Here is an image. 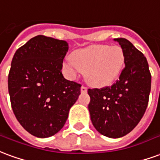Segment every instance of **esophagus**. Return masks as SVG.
I'll return each instance as SVG.
<instances>
[{"label": "esophagus", "mask_w": 160, "mask_h": 160, "mask_svg": "<svg viewBox=\"0 0 160 160\" xmlns=\"http://www.w3.org/2000/svg\"><path fill=\"white\" fill-rule=\"evenodd\" d=\"M80 92H82V93H86V92H87V87L85 86H82L80 87Z\"/></svg>", "instance_id": "esophagus-1"}]
</instances>
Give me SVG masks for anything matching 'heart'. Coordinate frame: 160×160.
<instances>
[{"label":"heart","mask_w":160,"mask_h":160,"mask_svg":"<svg viewBox=\"0 0 160 160\" xmlns=\"http://www.w3.org/2000/svg\"><path fill=\"white\" fill-rule=\"evenodd\" d=\"M125 53L119 46L93 45L79 49L62 64L71 79L86 71L87 82L96 87L109 86L119 77L125 65Z\"/></svg>","instance_id":"obj_1"}]
</instances>
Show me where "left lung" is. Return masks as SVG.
I'll list each match as a JSON object with an SVG mask.
<instances>
[{
	"label": "left lung",
	"instance_id": "1",
	"mask_svg": "<svg viewBox=\"0 0 160 160\" xmlns=\"http://www.w3.org/2000/svg\"><path fill=\"white\" fill-rule=\"evenodd\" d=\"M125 53V68L111 86L88 89L91 120L105 137L119 138L130 133L146 111L151 91L147 58L125 38H117Z\"/></svg>",
	"mask_w": 160,
	"mask_h": 160
}]
</instances>
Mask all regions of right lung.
Returning <instances> with one entry per match:
<instances>
[{
	"instance_id": "add662e5",
	"label": "right lung",
	"mask_w": 160,
	"mask_h": 160,
	"mask_svg": "<svg viewBox=\"0 0 160 160\" xmlns=\"http://www.w3.org/2000/svg\"><path fill=\"white\" fill-rule=\"evenodd\" d=\"M68 44L44 35L18 48L8 74L11 105L20 125L40 138L57 134L80 94V84L65 79L62 61Z\"/></svg>"
}]
</instances>
